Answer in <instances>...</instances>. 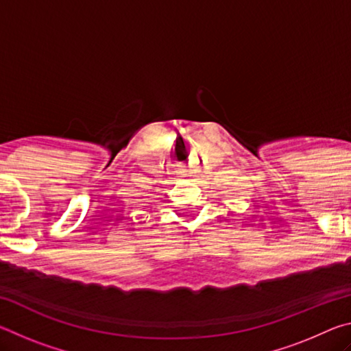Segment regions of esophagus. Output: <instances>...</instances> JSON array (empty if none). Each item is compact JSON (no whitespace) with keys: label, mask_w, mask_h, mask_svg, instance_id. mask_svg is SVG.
<instances>
[{"label":"esophagus","mask_w":351,"mask_h":351,"mask_svg":"<svg viewBox=\"0 0 351 351\" xmlns=\"http://www.w3.org/2000/svg\"><path fill=\"white\" fill-rule=\"evenodd\" d=\"M180 175H182V176H186V175H187V170H181V171H180Z\"/></svg>","instance_id":"obj_1"}]
</instances>
